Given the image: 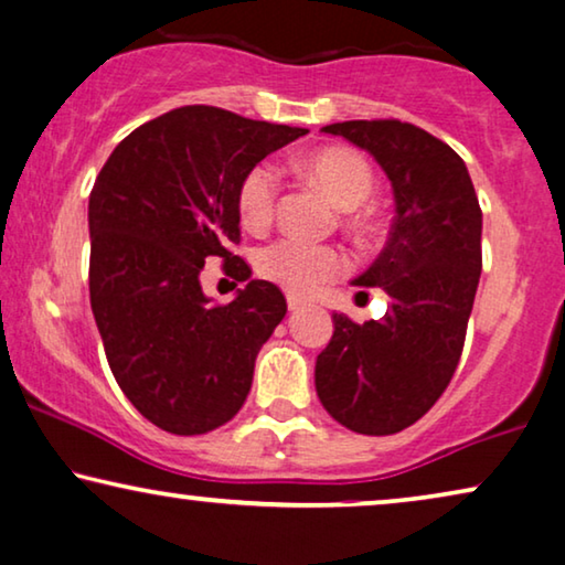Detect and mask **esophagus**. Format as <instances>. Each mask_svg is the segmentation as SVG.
I'll list each match as a JSON object with an SVG mask.
<instances>
[{
	"label": "esophagus",
	"mask_w": 565,
	"mask_h": 565,
	"mask_svg": "<svg viewBox=\"0 0 565 565\" xmlns=\"http://www.w3.org/2000/svg\"><path fill=\"white\" fill-rule=\"evenodd\" d=\"M286 307H289V312H297V309L305 307V299L297 297V294H289V297H286Z\"/></svg>",
	"instance_id": "1"
}]
</instances>
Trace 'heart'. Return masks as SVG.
Returning a JSON list of instances; mask_svg holds the SVG:
<instances>
[{
	"label": "heart",
	"mask_w": 565,
	"mask_h": 565,
	"mask_svg": "<svg viewBox=\"0 0 565 565\" xmlns=\"http://www.w3.org/2000/svg\"><path fill=\"white\" fill-rule=\"evenodd\" d=\"M299 169L343 210H353L371 194V166L355 150H315V153L301 158ZM276 196H279V177H276L271 166H256V169L245 173L241 189H237V212H241L243 225L250 230L266 227L274 217ZM351 225L355 230H363L365 217L353 214ZM345 266V256L332 245H312L294 241V237H284V241L266 245L256 256L258 274L291 294L317 291L324 281L343 274Z\"/></svg>",
	"instance_id": "b5f03b06"
}]
</instances>
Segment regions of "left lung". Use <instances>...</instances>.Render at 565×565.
<instances>
[{
    "instance_id": "8db88e82",
    "label": "left lung",
    "mask_w": 565,
    "mask_h": 565,
    "mask_svg": "<svg viewBox=\"0 0 565 565\" xmlns=\"http://www.w3.org/2000/svg\"><path fill=\"white\" fill-rule=\"evenodd\" d=\"M373 156L394 192L392 233L355 286H381L388 309L355 324L332 315L315 363L322 407L348 430L394 435L435 402L463 351L481 276V206L456 150L399 120L324 125Z\"/></svg>"
}]
</instances>
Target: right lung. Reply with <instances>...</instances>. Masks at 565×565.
I'll return each mask as SVG.
<instances>
[{
	"label": "right lung",
	"mask_w": 565,
	"mask_h": 565,
	"mask_svg": "<svg viewBox=\"0 0 565 565\" xmlns=\"http://www.w3.org/2000/svg\"><path fill=\"white\" fill-rule=\"evenodd\" d=\"M305 127L179 107L140 125L102 166L89 196V297L117 384L173 435H202L237 415L256 355L286 315L284 294L250 281L227 250L241 243L237 189ZM206 257L245 280L230 306L201 291Z\"/></svg>",
	"instance_id": "obj_1"
}]
</instances>
